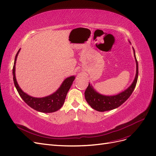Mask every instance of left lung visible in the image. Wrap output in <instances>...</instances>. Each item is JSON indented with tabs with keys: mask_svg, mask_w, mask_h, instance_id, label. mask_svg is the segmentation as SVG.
I'll return each instance as SVG.
<instances>
[{
	"mask_svg": "<svg viewBox=\"0 0 156 156\" xmlns=\"http://www.w3.org/2000/svg\"><path fill=\"white\" fill-rule=\"evenodd\" d=\"M133 51L136 63V73L132 84L127 90L119 94L113 96H105L97 93L89 83L88 86L85 90L84 96L86 101L93 109L101 112L116 109L125 102L132 94L136 87L138 77V63L136 58L134 48Z\"/></svg>",
	"mask_w": 156,
	"mask_h": 156,
	"instance_id": "left-lung-1",
	"label": "left lung"
}]
</instances>
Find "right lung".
Masks as SVG:
<instances>
[{
  "label": "right lung",
  "mask_w": 156,
  "mask_h": 156,
  "mask_svg": "<svg viewBox=\"0 0 156 156\" xmlns=\"http://www.w3.org/2000/svg\"><path fill=\"white\" fill-rule=\"evenodd\" d=\"M20 50V48L18 50L17 54H16L13 68V81L20 96L29 106L38 111L47 113H53V112L59 110L65 102L67 93L68 90H70L73 83V81L75 79V76H71L66 78L61 85L60 88L51 95L43 98H35L30 97L21 90L16 82V79L15 77V64Z\"/></svg>",
  "instance_id": "add662e5"
}]
</instances>
